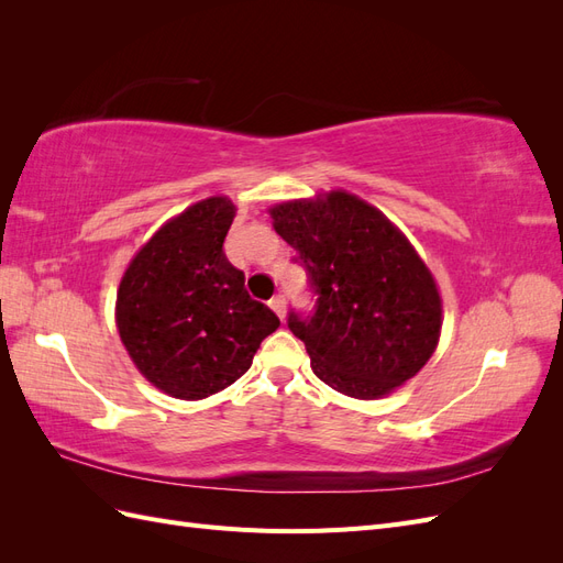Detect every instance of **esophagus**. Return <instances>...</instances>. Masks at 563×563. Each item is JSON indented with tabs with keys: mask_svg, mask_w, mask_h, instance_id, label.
Instances as JSON below:
<instances>
[{
	"mask_svg": "<svg viewBox=\"0 0 563 563\" xmlns=\"http://www.w3.org/2000/svg\"><path fill=\"white\" fill-rule=\"evenodd\" d=\"M269 308L275 310V314L284 321V317H286V298L282 294H277L275 298H269Z\"/></svg>",
	"mask_w": 563,
	"mask_h": 563,
	"instance_id": "obj_1",
	"label": "esophagus"
}]
</instances>
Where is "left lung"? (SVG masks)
<instances>
[{
	"label": "left lung",
	"instance_id": "8db88e82",
	"mask_svg": "<svg viewBox=\"0 0 563 563\" xmlns=\"http://www.w3.org/2000/svg\"><path fill=\"white\" fill-rule=\"evenodd\" d=\"M317 296L288 314L319 380L354 399L389 395L428 364L441 333V298L411 242L345 190L269 209Z\"/></svg>",
	"mask_w": 563,
	"mask_h": 563
}]
</instances>
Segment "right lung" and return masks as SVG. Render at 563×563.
I'll use <instances>...</instances> for the list:
<instances>
[{
    "label": "right lung",
    "mask_w": 563,
    "mask_h": 563,
    "mask_svg": "<svg viewBox=\"0 0 563 563\" xmlns=\"http://www.w3.org/2000/svg\"><path fill=\"white\" fill-rule=\"evenodd\" d=\"M234 211L228 197L192 203L135 253L119 284V338L143 376L176 399L240 380L279 327L223 251Z\"/></svg>",
    "instance_id": "right-lung-1"
}]
</instances>
